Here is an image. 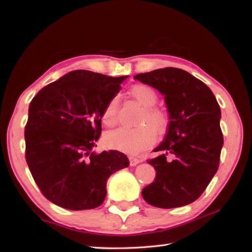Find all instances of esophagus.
Returning a JSON list of instances; mask_svg holds the SVG:
<instances>
[{
    "mask_svg": "<svg viewBox=\"0 0 252 252\" xmlns=\"http://www.w3.org/2000/svg\"><path fill=\"white\" fill-rule=\"evenodd\" d=\"M129 160H130V165H131V167H135L136 164L140 163V160L136 159V158H133V157H130Z\"/></svg>",
    "mask_w": 252,
    "mask_h": 252,
    "instance_id": "esophagus-1",
    "label": "esophagus"
}]
</instances>
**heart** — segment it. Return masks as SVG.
Here are the masks:
<instances>
[{
	"instance_id": "obj_1",
	"label": "heart",
	"mask_w": 252,
	"mask_h": 252,
	"mask_svg": "<svg viewBox=\"0 0 252 252\" xmlns=\"http://www.w3.org/2000/svg\"><path fill=\"white\" fill-rule=\"evenodd\" d=\"M131 95L141 104L144 109L140 125L138 127H118L106 133V146L114 150L127 153V155H138L146 149L150 148L156 141V132L162 133L167 129L168 116L164 111L155 105L158 102V94L151 87L146 84H138L131 88ZM119 110V97L114 95L111 97L102 112V121L106 126H112L117 123ZM151 124L153 126H149Z\"/></svg>"
}]
</instances>
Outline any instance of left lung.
<instances>
[{
    "mask_svg": "<svg viewBox=\"0 0 252 252\" xmlns=\"http://www.w3.org/2000/svg\"><path fill=\"white\" fill-rule=\"evenodd\" d=\"M134 79L164 96L170 119L163 141L153 150L161 155L148 161L157 174L142 197L163 209L192 203L219 168L223 136L216 96L202 81L177 67L140 73Z\"/></svg>",
    "mask_w": 252,
    "mask_h": 252,
    "instance_id": "8db88e82",
    "label": "left lung"
}]
</instances>
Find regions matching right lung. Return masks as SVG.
Returning a JSON list of instances; mask_svg holds the SVG:
<instances>
[{
	"label": "right lung",
	"instance_id": "add662e5",
	"mask_svg": "<svg viewBox=\"0 0 252 252\" xmlns=\"http://www.w3.org/2000/svg\"><path fill=\"white\" fill-rule=\"evenodd\" d=\"M126 78L75 70L33 97L24 132L25 159L52 203L70 210L99 207L109 177L129 167L120 151H93L102 131V112Z\"/></svg>",
	"mask_w": 252,
	"mask_h": 252
}]
</instances>
